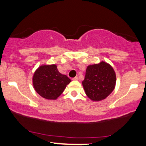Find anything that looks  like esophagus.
I'll return each mask as SVG.
<instances>
[{
  "instance_id": "34e87169",
  "label": "esophagus",
  "mask_w": 146,
  "mask_h": 146,
  "mask_svg": "<svg viewBox=\"0 0 146 146\" xmlns=\"http://www.w3.org/2000/svg\"><path fill=\"white\" fill-rule=\"evenodd\" d=\"M73 80H78V77H75V78H73Z\"/></svg>"
}]
</instances>
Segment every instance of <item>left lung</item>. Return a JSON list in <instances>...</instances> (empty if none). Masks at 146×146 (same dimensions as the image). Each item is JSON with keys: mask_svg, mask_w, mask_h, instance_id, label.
<instances>
[{"mask_svg": "<svg viewBox=\"0 0 146 146\" xmlns=\"http://www.w3.org/2000/svg\"><path fill=\"white\" fill-rule=\"evenodd\" d=\"M116 73L113 66L104 61L88 65L82 83L85 93L93 102L105 100L115 89Z\"/></svg>", "mask_w": 146, "mask_h": 146, "instance_id": "obj_1", "label": "left lung"}]
</instances>
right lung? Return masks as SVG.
I'll return each instance as SVG.
<instances>
[{
    "label": "right lung",
    "instance_id": "obj_1",
    "mask_svg": "<svg viewBox=\"0 0 146 146\" xmlns=\"http://www.w3.org/2000/svg\"><path fill=\"white\" fill-rule=\"evenodd\" d=\"M32 82L35 90L42 98L56 100L71 80L60 73L56 64H42L34 72Z\"/></svg>",
    "mask_w": 146,
    "mask_h": 146
}]
</instances>
